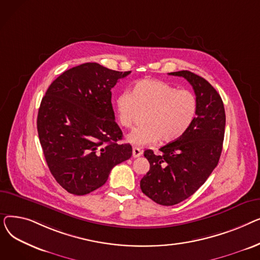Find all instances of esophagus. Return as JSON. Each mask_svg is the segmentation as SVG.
I'll return each instance as SVG.
<instances>
[{
    "label": "esophagus",
    "mask_w": 260,
    "mask_h": 260,
    "mask_svg": "<svg viewBox=\"0 0 260 260\" xmlns=\"http://www.w3.org/2000/svg\"><path fill=\"white\" fill-rule=\"evenodd\" d=\"M142 154H143V151H142L141 148H138V147H134V148H133V157H134V158H138V157H140Z\"/></svg>",
    "instance_id": "34e87169"
}]
</instances>
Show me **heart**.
<instances>
[{
  "instance_id": "1",
  "label": "heart",
  "mask_w": 260,
  "mask_h": 260,
  "mask_svg": "<svg viewBox=\"0 0 260 260\" xmlns=\"http://www.w3.org/2000/svg\"><path fill=\"white\" fill-rule=\"evenodd\" d=\"M197 100L188 89H178L168 82L142 79L133 84L132 90L122 91L116 100L120 124L132 127L145 113L146 124L135 128L127 141L135 146H145L178 140L195 118Z\"/></svg>"
}]
</instances>
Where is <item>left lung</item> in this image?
<instances>
[{
    "label": "left lung",
    "mask_w": 260,
    "mask_h": 260,
    "mask_svg": "<svg viewBox=\"0 0 260 260\" xmlns=\"http://www.w3.org/2000/svg\"><path fill=\"white\" fill-rule=\"evenodd\" d=\"M183 77L193 86L196 117L181 138L144 152L149 171L140 181L143 194L161 206H174L207 181L219 161L225 128V112L220 94L202 77L188 71L170 73Z\"/></svg>",
    "instance_id": "8db88e82"
}]
</instances>
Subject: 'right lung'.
Here are the masks:
<instances>
[{
    "mask_svg": "<svg viewBox=\"0 0 260 260\" xmlns=\"http://www.w3.org/2000/svg\"><path fill=\"white\" fill-rule=\"evenodd\" d=\"M131 72L84 63L64 72L41 101L37 127L51 175L74 195L102 186L112 169L131 158V144H119L111 89Z\"/></svg>",
    "mask_w": 260,
    "mask_h": 260,
    "instance_id": "right-lung-1",
    "label": "right lung"
}]
</instances>
